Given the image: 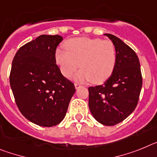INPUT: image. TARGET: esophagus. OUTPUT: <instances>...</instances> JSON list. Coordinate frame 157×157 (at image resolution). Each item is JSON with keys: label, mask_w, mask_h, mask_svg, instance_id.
Returning a JSON list of instances; mask_svg holds the SVG:
<instances>
[{"label": "esophagus", "mask_w": 157, "mask_h": 157, "mask_svg": "<svg viewBox=\"0 0 157 157\" xmlns=\"http://www.w3.org/2000/svg\"><path fill=\"white\" fill-rule=\"evenodd\" d=\"M80 87H81V84H78V83H76V84H75V88H76V89H78Z\"/></svg>", "instance_id": "1"}]
</instances>
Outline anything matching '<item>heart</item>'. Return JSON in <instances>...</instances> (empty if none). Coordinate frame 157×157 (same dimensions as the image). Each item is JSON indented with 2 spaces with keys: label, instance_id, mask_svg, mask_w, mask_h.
Segmentation results:
<instances>
[{
  "label": "heart",
  "instance_id": "obj_1",
  "mask_svg": "<svg viewBox=\"0 0 157 157\" xmlns=\"http://www.w3.org/2000/svg\"><path fill=\"white\" fill-rule=\"evenodd\" d=\"M65 50L57 49L55 62L64 77L69 78L77 70L78 81L101 84L113 73L117 62L116 48L111 40L80 37L67 40Z\"/></svg>",
  "mask_w": 157,
  "mask_h": 157
}]
</instances>
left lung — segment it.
<instances>
[{
  "mask_svg": "<svg viewBox=\"0 0 157 157\" xmlns=\"http://www.w3.org/2000/svg\"><path fill=\"white\" fill-rule=\"evenodd\" d=\"M105 35L116 48V65L103 85L88 88V106L99 123L114 126L126 119L137 107L142 76L138 57L133 50L116 36Z\"/></svg>",
  "mask_w": 157,
  "mask_h": 157,
  "instance_id": "1",
  "label": "left lung"
}]
</instances>
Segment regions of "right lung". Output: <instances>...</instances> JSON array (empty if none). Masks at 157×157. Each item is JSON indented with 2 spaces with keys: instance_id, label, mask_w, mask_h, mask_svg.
<instances>
[{
  "instance_id": "add662e5",
  "label": "right lung",
  "mask_w": 157,
  "mask_h": 157,
  "mask_svg": "<svg viewBox=\"0 0 157 157\" xmlns=\"http://www.w3.org/2000/svg\"><path fill=\"white\" fill-rule=\"evenodd\" d=\"M60 35H42L21 46L13 58L9 81L21 114L44 127L59 124L75 93L73 82L56 64Z\"/></svg>"
}]
</instances>
